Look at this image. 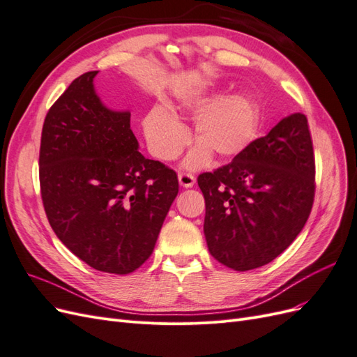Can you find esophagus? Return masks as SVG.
<instances>
[{"mask_svg":"<svg viewBox=\"0 0 357 357\" xmlns=\"http://www.w3.org/2000/svg\"><path fill=\"white\" fill-rule=\"evenodd\" d=\"M178 183L180 186L183 188H192L193 185H195V177H193L192 174H189V172H180L178 174Z\"/></svg>","mask_w":357,"mask_h":357,"instance_id":"obj_1","label":"esophagus"}]
</instances>
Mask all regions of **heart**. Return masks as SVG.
I'll return each instance as SVG.
<instances>
[{
  "mask_svg": "<svg viewBox=\"0 0 357 357\" xmlns=\"http://www.w3.org/2000/svg\"><path fill=\"white\" fill-rule=\"evenodd\" d=\"M213 99L205 89H189L174 102L153 107L143 119V132L152 155L160 160L176 159L189 143V131L181 123L195 119L193 137L198 144L186 156L183 167L198 169L211 155L232 159L245 152L257 134V110L244 93H226Z\"/></svg>",
  "mask_w": 357,
  "mask_h": 357,
  "instance_id": "b5f03b06",
  "label": "heart"
}]
</instances>
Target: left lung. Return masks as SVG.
I'll list each match as a JSON object with an SVG mask.
<instances>
[{
    "mask_svg": "<svg viewBox=\"0 0 357 357\" xmlns=\"http://www.w3.org/2000/svg\"><path fill=\"white\" fill-rule=\"evenodd\" d=\"M314 152L305 114L282 119L231 164L198 177L211 256L235 271L269 264L294 243L314 201Z\"/></svg>",
    "mask_w": 357,
    "mask_h": 357,
    "instance_id": "obj_1",
    "label": "left lung"
}]
</instances>
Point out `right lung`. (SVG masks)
I'll return each mask as SVG.
<instances>
[{"label": "right lung", "instance_id": "obj_1", "mask_svg": "<svg viewBox=\"0 0 357 357\" xmlns=\"http://www.w3.org/2000/svg\"><path fill=\"white\" fill-rule=\"evenodd\" d=\"M98 71L75 79L45 119L40 188L52 229L102 273L129 274L152 255L177 174L138 152L131 113L102 104Z\"/></svg>", "mask_w": 357, "mask_h": 357}]
</instances>
